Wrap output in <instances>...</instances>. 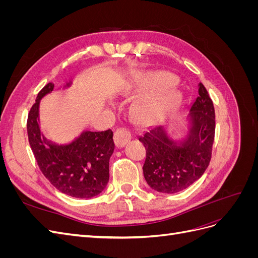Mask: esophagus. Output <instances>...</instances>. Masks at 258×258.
I'll return each mask as SVG.
<instances>
[{"label":"esophagus","instance_id":"1","mask_svg":"<svg viewBox=\"0 0 258 258\" xmlns=\"http://www.w3.org/2000/svg\"><path fill=\"white\" fill-rule=\"evenodd\" d=\"M130 140H131V134L127 129L119 128L116 130L115 135H114V141H115V144L117 147L118 148L123 147L130 141Z\"/></svg>","mask_w":258,"mask_h":258}]
</instances>
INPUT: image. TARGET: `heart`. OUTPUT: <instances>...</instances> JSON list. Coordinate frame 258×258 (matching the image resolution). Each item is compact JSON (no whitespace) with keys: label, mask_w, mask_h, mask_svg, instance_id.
Listing matches in <instances>:
<instances>
[{"label":"heart","mask_w":258,"mask_h":258,"mask_svg":"<svg viewBox=\"0 0 258 258\" xmlns=\"http://www.w3.org/2000/svg\"><path fill=\"white\" fill-rule=\"evenodd\" d=\"M157 79L160 83L167 85H170L174 82V77L166 73L158 74ZM178 92L173 89L163 91L159 96L147 101V102L143 104V112L145 114H155L159 112L169 111L171 108L174 107L178 100Z\"/></svg>","instance_id":"b5f03b06"}]
</instances>
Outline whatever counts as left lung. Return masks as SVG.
Returning a JSON list of instances; mask_svg holds the SVG:
<instances>
[{"mask_svg":"<svg viewBox=\"0 0 258 258\" xmlns=\"http://www.w3.org/2000/svg\"><path fill=\"white\" fill-rule=\"evenodd\" d=\"M198 93L186 117L183 138H175L166 126L151 127L139 137L146 150L145 181L156 191H181L198 181L209 166L215 134L214 106L201 83Z\"/></svg>","mask_w":258,"mask_h":258,"instance_id":"left-lung-1","label":"left lung"}]
</instances>
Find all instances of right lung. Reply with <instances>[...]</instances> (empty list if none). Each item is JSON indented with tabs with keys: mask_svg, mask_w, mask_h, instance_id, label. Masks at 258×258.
<instances>
[{
	"mask_svg": "<svg viewBox=\"0 0 258 258\" xmlns=\"http://www.w3.org/2000/svg\"><path fill=\"white\" fill-rule=\"evenodd\" d=\"M64 83L58 89L70 87ZM48 83L38 92L28 116V138L42 173L52 186L74 198L89 199L102 192L110 178V158L114 153L113 131H84L72 142L60 144L47 139L40 129V101L52 92Z\"/></svg>",
	"mask_w": 258,
	"mask_h": 258,
	"instance_id": "1",
	"label": "right lung"
}]
</instances>
